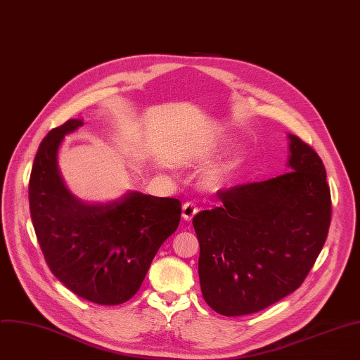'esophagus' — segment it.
I'll return each instance as SVG.
<instances>
[{
	"mask_svg": "<svg viewBox=\"0 0 360 360\" xmlns=\"http://www.w3.org/2000/svg\"><path fill=\"white\" fill-rule=\"evenodd\" d=\"M198 210H199V207L195 202H186L182 206V216L185 220H191L198 213Z\"/></svg>",
	"mask_w": 360,
	"mask_h": 360,
	"instance_id": "34e87169",
	"label": "esophagus"
}]
</instances>
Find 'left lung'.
I'll return each instance as SVG.
<instances>
[{
	"label": "left lung",
	"instance_id": "obj_1",
	"mask_svg": "<svg viewBox=\"0 0 360 360\" xmlns=\"http://www.w3.org/2000/svg\"><path fill=\"white\" fill-rule=\"evenodd\" d=\"M288 172L217 192L199 212V281L220 315L259 312L294 292L319 256L330 224L326 172L316 151L290 134Z\"/></svg>",
	"mask_w": 360,
	"mask_h": 360
}]
</instances>
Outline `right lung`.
<instances>
[{"mask_svg": "<svg viewBox=\"0 0 360 360\" xmlns=\"http://www.w3.org/2000/svg\"><path fill=\"white\" fill-rule=\"evenodd\" d=\"M72 118L48 133L34 160L28 196L38 243L52 274L73 294L118 305L140 290L154 256L178 229L181 200L130 192L107 205H86L65 186L56 155Z\"/></svg>", "mask_w": 360, "mask_h": 360, "instance_id": "obj_1", "label": "right lung"}]
</instances>
